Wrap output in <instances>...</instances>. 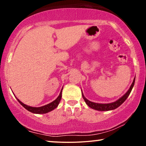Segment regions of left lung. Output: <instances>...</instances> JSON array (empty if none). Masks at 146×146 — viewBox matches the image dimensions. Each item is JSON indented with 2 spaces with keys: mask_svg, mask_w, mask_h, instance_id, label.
<instances>
[{
  "mask_svg": "<svg viewBox=\"0 0 146 146\" xmlns=\"http://www.w3.org/2000/svg\"><path fill=\"white\" fill-rule=\"evenodd\" d=\"M135 78L133 79V82L131 84V85L129 87L128 90L127 91V92L123 96H121L120 98H119L115 102H113L109 103V104H99V103H95L93 102H91L88 100L86 99L85 98L84 96L83 93L82 92V97L84 100L85 102L86 103V104L90 108H92L94 110H96L98 111H109V110H113L116 109L117 108H118L119 106L122 104L124 102L125 100L127 98L128 96L130 94L131 90H132L133 85H134L135 83Z\"/></svg>",
  "mask_w": 146,
  "mask_h": 146,
  "instance_id": "obj_1",
  "label": "left lung"
}]
</instances>
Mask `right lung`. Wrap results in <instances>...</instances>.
I'll list each match as a JSON object with an SVG mask.
<instances>
[{"label":"right lung","instance_id":"obj_1","mask_svg":"<svg viewBox=\"0 0 146 146\" xmlns=\"http://www.w3.org/2000/svg\"><path fill=\"white\" fill-rule=\"evenodd\" d=\"M62 89H63V88H62L59 96H58V98L52 102L51 103L48 104L43 106H41V107L30 106L26 105L24 103L22 102L21 101H20L17 97H16V98L17 99V100L19 101V102L25 108V109H27L28 111H31V112H32V113H38V114H40V113H46L48 112H49V111H51L52 110H54L58 106L60 102L61 98H62Z\"/></svg>","mask_w":146,"mask_h":146}]
</instances>
